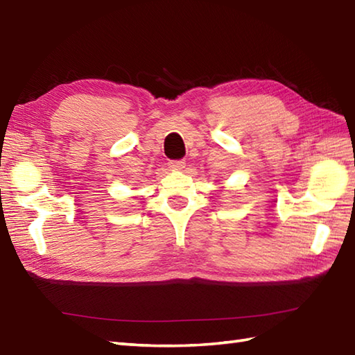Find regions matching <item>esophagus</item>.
I'll return each instance as SVG.
<instances>
[{"label":"esophagus","mask_w":355,"mask_h":355,"mask_svg":"<svg viewBox=\"0 0 355 355\" xmlns=\"http://www.w3.org/2000/svg\"><path fill=\"white\" fill-rule=\"evenodd\" d=\"M169 168L173 171H183L186 168V162L184 160H172V162H169Z\"/></svg>","instance_id":"1"}]
</instances>
